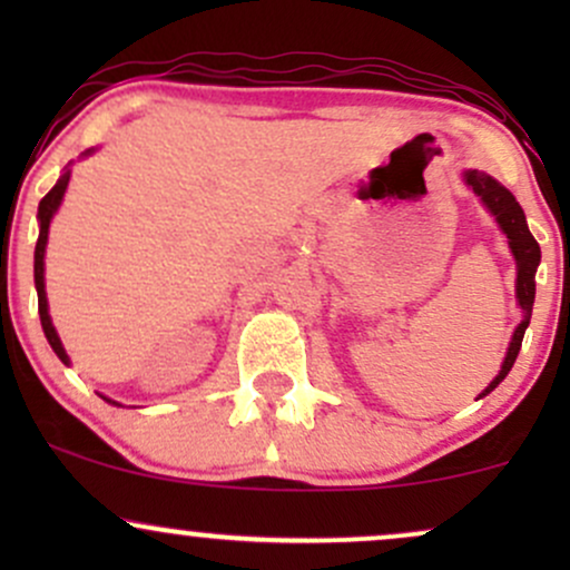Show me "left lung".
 Instances as JSON below:
<instances>
[{"instance_id":"obj_1","label":"left lung","mask_w":570,"mask_h":570,"mask_svg":"<svg viewBox=\"0 0 570 570\" xmlns=\"http://www.w3.org/2000/svg\"><path fill=\"white\" fill-rule=\"evenodd\" d=\"M466 185L472 187L476 195H480L482 203L490 208V214H493L495 222L501 225V230L507 233L509 246H512V254L517 259V303H520L522 313H525L520 326L514 330L512 343H509V351H507V358H503V364H501V372L495 375V381L480 394V396H485L503 381V377L509 375L517 353H520V345H522V337H525L528 324H531L533 299H535V267H539V263H541V248H539V244H535L531 230H528V222H525V214H522L520 203L514 200V195L509 193L507 187L499 185L493 176H488L482 171H466Z\"/></svg>"}]
</instances>
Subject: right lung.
I'll return each instance as SVG.
<instances>
[{"instance_id":"right-lung-1","label":"right lung","mask_w":570,"mask_h":570,"mask_svg":"<svg viewBox=\"0 0 570 570\" xmlns=\"http://www.w3.org/2000/svg\"><path fill=\"white\" fill-rule=\"evenodd\" d=\"M67 185H69V171L61 176V179L56 181V187L50 189L48 195H45L42 200H39V238H37V248H35V284H37V297H39V322H42V330H45V337H48L50 348L56 351V356L61 358L63 364H69V356L67 351H63L61 340L56 335V326L50 322V313H48V294H45V246H48V230H50V219H53L56 208L61 206V198L63 193H67ZM107 399V396H104ZM107 402H112V399H107ZM117 404V402H112Z\"/></svg>"}]
</instances>
